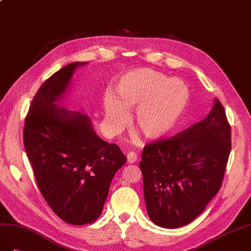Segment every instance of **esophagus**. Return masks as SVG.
Segmentation results:
<instances>
[{
	"label": "esophagus",
	"instance_id": "esophagus-1",
	"mask_svg": "<svg viewBox=\"0 0 251 251\" xmlns=\"http://www.w3.org/2000/svg\"><path fill=\"white\" fill-rule=\"evenodd\" d=\"M127 161H128V163H129V164H132V163L137 162V161H138V155H137V153L133 152V151L128 153V154H127Z\"/></svg>",
	"mask_w": 251,
	"mask_h": 251
}]
</instances>
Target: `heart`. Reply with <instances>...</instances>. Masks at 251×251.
I'll list each match as a JSON object with an SVG mask.
<instances>
[{
    "mask_svg": "<svg viewBox=\"0 0 251 251\" xmlns=\"http://www.w3.org/2000/svg\"><path fill=\"white\" fill-rule=\"evenodd\" d=\"M117 99L104 97L107 125L113 132L127 123V112L135 109L134 127L149 140H159L176 126L189 102V89L180 78H169L159 71L135 68L116 83Z\"/></svg>",
    "mask_w": 251,
    "mask_h": 251,
    "instance_id": "b5f03b06",
    "label": "heart"
}]
</instances>
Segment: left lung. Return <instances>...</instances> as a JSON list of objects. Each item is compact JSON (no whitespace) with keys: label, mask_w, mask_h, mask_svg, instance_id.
I'll return each instance as SVG.
<instances>
[{"label":"left lung","mask_w":251,"mask_h":251,"mask_svg":"<svg viewBox=\"0 0 251 251\" xmlns=\"http://www.w3.org/2000/svg\"><path fill=\"white\" fill-rule=\"evenodd\" d=\"M230 148V125L218 99L203 121L147 144L140 168L150 220L171 229L198 218L221 188Z\"/></svg>","instance_id":"obj_1"}]
</instances>
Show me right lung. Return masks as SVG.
<instances>
[{"mask_svg":"<svg viewBox=\"0 0 251 251\" xmlns=\"http://www.w3.org/2000/svg\"><path fill=\"white\" fill-rule=\"evenodd\" d=\"M74 62L46 80L25 119L24 147L39 189L66 223L85 225L101 216L112 178L127 159L97 134L88 116L62 107Z\"/></svg>","mask_w":251,"mask_h":251,"instance_id":"add662e5","label":"right lung"}]
</instances>
